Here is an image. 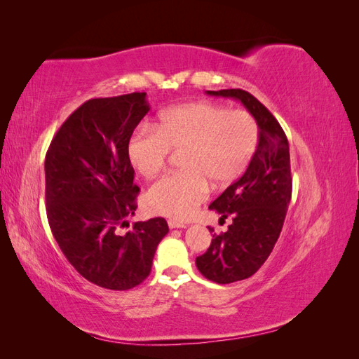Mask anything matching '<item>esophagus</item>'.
I'll use <instances>...</instances> for the list:
<instances>
[{
	"instance_id": "obj_1",
	"label": "esophagus",
	"mask_w": 359,
	"mask_h": 359,
	"mask_svg": "<svg viewBox=\"0 0 359 359\" xmlns=\"http://www.w3.org/2000/svg\"><path fill=\"white\" fill-rule=\"evenodd\" d=\"M168 226H170V228H187V224L171 219V220H168Z\"/></svg>"
}]
</instances>
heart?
<instances>
[{
	"label": "heart",
	"mask_w": 359,
	"mask_h": 359,
	"mask_svg": "<svg viewBox=\"0 0 359 359\" xmlns=\"http://www.w3.org/2000/svg\"><path fill=\"white\" fill-rule=\"evenodd\" d=\"M128 142V158L143 179L163 170L168 152H180L182 172L152 185L144 205L152 215L191 217L208 194L210 184L226 187L253 162L261 140L256 118L248 111H230L222 104L193 102L158 114Z\"/></svg>",
	"instance_id": "1"
}]
</instances>
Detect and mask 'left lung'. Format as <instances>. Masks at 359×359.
Instances as JSON below:
<instances>
[{
    "instance_id": "8db88e82",
    "label": "left lung",
    "mask_w": 359,
    "mask_h": 359,
    "mask_svg": "<svg viewBox=\"0 0 359 359\" xmlns=\"http://www.w3.org/2000/svg\"><path fill=\"white\" fill-rule=\"evenodd\" d=\"M208 95L239 100L261 131L253 162L239 180L210 205L220 220L233 219L222 234L212 236L210 248L196 257L205 278L217 284L247 279L261 269L273 251L292 199L288 140L278 120L265 106L242 89L207 90ZM210 231H215L208 226Z\"/></svg>"
}]
</instances>
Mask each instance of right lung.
Here are the masks:
<instances>
[{
	"mask_svg": "<svg viewBox=\"0 0 359 359\" xmlns=\"http://www.w3.org/2000/svg\"><path fill=\"white\" fill-rule=\"evenodd\" d=\"M147 93L93 98L75 109L46 152V212L58 247L83 278L108 290H129L149 276L163 217L135 222L139 187L128 142L147 116Z\"/></svg>",
	"mask_w": 359,
	"mask_h": 359,
	"instance_id": "obj_1",
	"label": "right lung"
}]
</instances>
